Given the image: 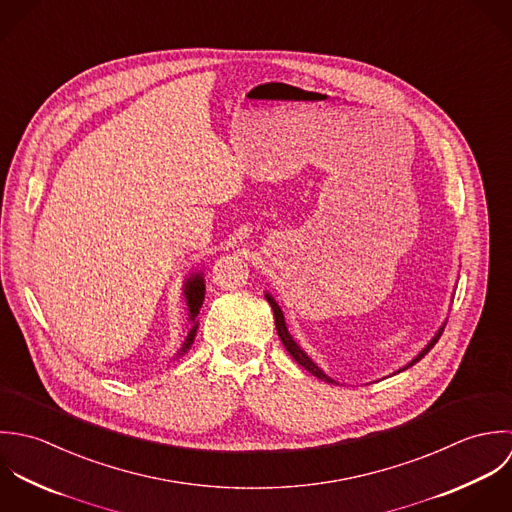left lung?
Wrapping results in <instances>:
<instances>
[{
  "mask_svg": "<svg viewBox=\"0 0 512 512\" xmlns=\"http://www.w3.org/2000/svg\"><path fill=\"white\" fill-rule=\"evenodd\" d=\"M265 297H267L269 305H271V308H273V314H275V324H277V332H279V338H281V342L285 344L287 352H289V354L295 358V362H297V364H301V366H303L305 370H308L312 376H316V378H320V380H324V382H328V384H336L332 378H328V376H326V374H324V372H322V370H320V368H318V366H316V364H314V362L308 358L307 354H305V352L299 348V344H297V342L291 338V334H289V330H287V326H285V316H283V312H281L279 305L273 301V297H271V295H265ZM441 332H443V328H441V330L435 334V338H433V340H431V342H429V344H427V346H425V348H423V350H421V352H419V354H417V356L411 360V364H408L406 368L413 366L415 362H419V360H421V358H423V356H425V354H427V352H429V350L435 346V342L439 340Z\"/></svg>",
  "mask_w": 512,
  "mask_h": 512,
  "instance_id": "left-lung-1",
  "label": "left lung"
}]
</instances>
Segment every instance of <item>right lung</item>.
Instances as JSON below:
<instances>
[{
  "label": "right lung",
  "mask_w": 512,
  "mask_h": 512,
  "mask_svg": "<svg viewBox=\"0 0 512 512\" xmlns=\"http://www.w3.org/2000/svg\"><path fill=\"white\" fill-rule=\"evenodd\" d=\"M204 293L205 285L204 279H202V275H196V277H192V279L186 283V299H188L190 320H196V316L200 314V308H202V303H204ZM196 330H198V324H194V328H192V332L188 334V338H186V344H184V348L180 350V354H182V352H186V350L190 348V344L194 342Z\"/></svg>",
  "instance_id": "obj_1"
}]
</instances>
